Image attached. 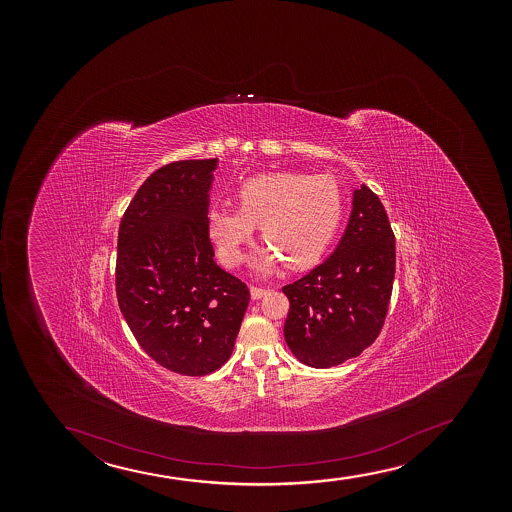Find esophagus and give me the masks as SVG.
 I'll use <instances>...</instances> for the list:
<instances>
[{
	"mask_svg": "<svg viewBox=\"0 0 512 512\" xmlns=\"http://www.w3.org/2000/svg\"><path fill=\"white\" fill-rule=\"evenodd\" d=\"M266 294H268L266 288L251 287V299L253 300H259L261 297H265Z\"/></svg>",
	"mask_w": 512,
	"mask_h": 512,
	"instance_id": "34e87169",
	"label": "esophagus"
}]
</instances>
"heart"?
<instances>
[{"label":"heart","mask_w":512,"mask_h":512,"mask_svg":"<svg viewBox=\"0 0 512 512\" xmlns=\"http://www.w3.org/2000/svg\"><path fill=\"white\" fill-rule=\"evenodd\" d=\"M239 208L212 206L208 234L227 266L241 265L256 225L268 244L253 270L270 275L283 261L300 270L312 266L333 241L343 217V193L335 177L270 172L249 177L237 191Z\"/></svg>","instance_id":"obj_1"}]
</instances>
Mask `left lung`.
Listing matches in <instances>:
<instances>
[{
  "instance_id": "obj_1",
  "label": "left lung",
  "mask_w": 512,
  "mask_h": 512,
  "mask_svg": "<svg viewBox=\"0 0 512 512\" xmlns=\"http://www.w3.org/2000/svg\"><path fill=\"white\" fill-rule=\"evenodd\" d=\"M394 234L377 194L353 191L347 229L328 259L285 285L290 302L283 335L297 360L328 369L371 347L393 290Z\"/></svg>"
}]
</instances>
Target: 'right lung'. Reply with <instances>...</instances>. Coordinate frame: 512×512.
<instances>
[{
  "label": "right lung",
  "instance_id": "add662e5",
  "mask_svg": "<svg viewBox=\"0 0 512 512\" xmlns=\"http://www.w3.org/2000/svg\"><path fill=\"white\" fill-rule=\"evenodd\" d=\"M217 165L160 167L119 225V309L140 347L183 376H206L229 360L249 304L246 283L213 261L206 215Z\"/></svg>",
  "mask_w": 512,
  "mask_h": 512
}]
</instances>
